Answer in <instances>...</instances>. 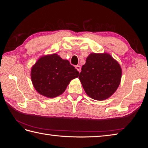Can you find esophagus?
I'll use <instances>...</instances> for the list:
<instances>
[{
	"label": "esophagus",
	"instance_id": "esophagus-1",
	"mask_svg": "<svg viewBox=\"0 0 148 148\" xmlns=\"http://www.w3.org/2000/svg\"><path fill=\"white\" fill-rule=\"evenodd\" d=\"M75 68L79 71V72H80V71H81V66H80L79 65H77V66H75Z\"/></svg>",
	"mask_w": 148,
	"mask_h": 148
}]
</instances>
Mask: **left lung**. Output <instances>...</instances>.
Segmentation results:
<instances>
[{
    "label": "left lung",
    "instance_id": "obj_1",
    "mask_svg": "<svg viewBox=\"0 0 148 148\" xmlns=\"http://www.w3.org/2000/svg\"><path fill=\"white\" fill-rule=\"evenodd\" d=\"M121 77L119 64L106 53H91L79 75L85 92L97 101L105 100L112 95L119 86Z\"/></svg>",
    "mask_w": 148,
    "mask_h": 148
}]
</instances>
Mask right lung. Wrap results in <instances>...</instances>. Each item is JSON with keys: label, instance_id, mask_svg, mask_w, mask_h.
I'll return each mask as SVG.
<instances>
[{"label": "right lung", "instance_id": "1", "mask_svg": "<svg viewBox=\"0 0 148 148\" xmlns=\"http://www.w3.org/2000/svg\"><path fill=\"white\" fill-rule=\"evenodd\" d=\"M78 75L79 72L69 60L62 59L56 53L40 58L31 72L36 90L50 98L63 93L71 80Z\"/></svg>", "mask_w": 148, "mask_h": 148}]
</instances>
